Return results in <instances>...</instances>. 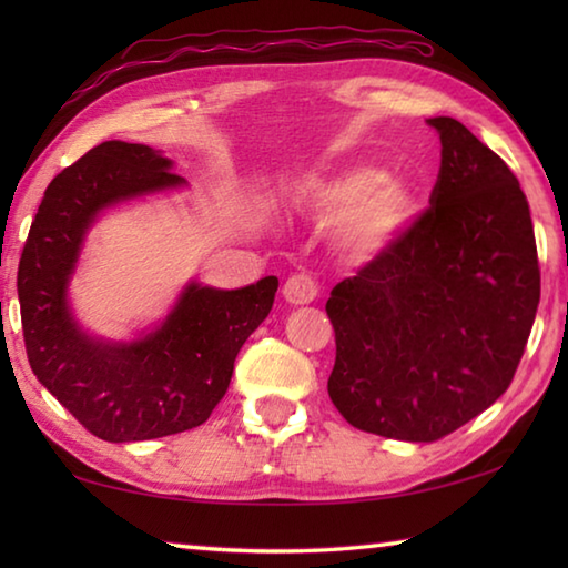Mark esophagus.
<instances>
[{
    "label": "esophagus",
    "mask_w": 568,
    "mask_h": 568,
    "mask_svg": "<svg viewBox=\"0 0 568 568\" xmlns=\"http://www.w3.org/2000/svg\"><path fill=\"white\" fill-rule=\"evenodd\" d=\"M283 297L291 305H307L318 297V283L311 275H291L283 285Z\"/></svg>",
    "instance_id": "obj_1"
}]
</instances>
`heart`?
Instances as JSON below:
<instances>
[{
    "instance_id": "heart-1",
    "label": "heart",
    "mask_w": 568,
    "mask_h": 568,
    "mask_svg": "<svg viewBox=\"0 0 568 568\" xmlns=\"http://www.w3.org/2000/svg\"><path fill=\"white\" fill-rule=\"evenodd\" d=\"M295 205L321 223H338L341 245L363 263L396 250L420 215L416 190L373 165L305 180Z\"/></svg>"
}]
</instances>
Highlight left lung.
I'll return each mask as SVG.
<instances>
[{
  "mask_svg": "<svg viewBox=\"0 0 568 568\" xmlns=\"http://www.w3.org/2000/svg\"><path fill=\"white\" fill-rule=\"evenodd\" d=\"M430 207L388 255L333 287V406L368 434L428 444L511 386L541 297L531 213L506 162L454 118H430Z\"/></svg>",
  "mask_w": 568,
  "mask_h": 568,
  "instance_id": "obj_1",
  "label": "left lung"
}]
</instances>
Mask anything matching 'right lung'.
Segmentation results:
<instances>
[{
    "instance_id": "add662e5",
    "label": "right lung",
    "mask_w": 568,
    "mask_h": 568,
    "mask_svg": "<svg viewBox=\"0 0 568 568\" xmlns=\"http://www.w3.org/2000/svg\"><path fill=\"white\" fill-rule=\"evenodd\" d=\"M172 160L110 140L57 175L27 237L17 273L27 358L37 381L102 440L130 444L205 423L225 396L243 343L271 313L277 277L237 291L190 281L155 328L132 341L88 333L70 281L84 237L104 210L185 187Z\"/></svg>"
}]
</instances>
